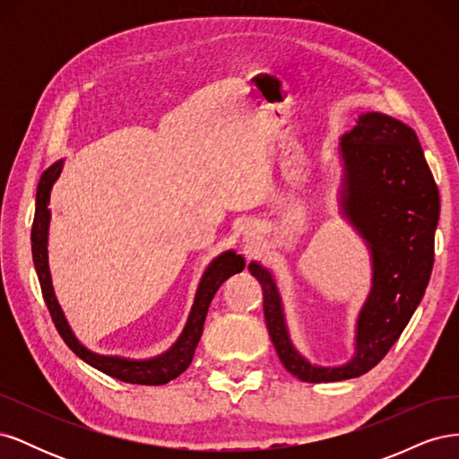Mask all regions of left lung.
<instances>
[{
	"label": "left lung",
	"instance_id": "left-lung-1",
	"mask_svg": "<svg viewBox=\"0 0 459 459\" xmlns=\"http://www.w3.org/2000/svg\"><path fill=\"white\" fill-rule=\"evenodd\" d=\"M344 208L373 255V287L358 317L356 356L341 368H316L289 341L281 299L268 270L248 266L262 285L264 317L289 373L304 383L359 377L398 341L423 299L435 260L438 189L415 132L381 113L359 117L342 135Z\"/></svg>",
	"mask_w": 459,
	"mask_h": 459
}]
</instances>
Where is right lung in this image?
Returning <instances> with one entry per match:
<instances>
[{
  "instance_id": "obj_1",
  "label": "right lung",
  "mask_w": 459,
  "mask_h": 459,
  "mask_svg": "<svg viewBox=\"0 0 459 459\" xmlns=\"http://www.w3.org/2000/svg\"><path fill=\"white\" fill-rule=\"evenodd\" d=\"M61 166H63L61 160L55 162L51 169H48L39 178L38 195H36V214H34L32 233H30L32 258H34V266L38 272L41 295H44L46 307L51 314L55 327H57L59 335L66 342L68 349H71L78 358L84 359L86 364L107 373L108 377H115L118 381L132 383V385H164V383L176 379L178 375H182L191 364L193 354H195L199 339L203 335V325H204L208 307H211L218 287L224 283L230 275L241 272L245 268V260L230 251V253H224L221 256H218L211 264V266H208V270L204 272L203 280H201V285L197 289V297H195V302H193V308H191L187 325L182 333V337L178 339V342L166 354H162L155 359H145V362H132V359L100 356V354L90 352L76 341L71 329H68V325L65 322V316L57 304V299H55V295H53L51 277H49V268H48V248H46L48 226H49L48 204H49L51 186L55 184V179L59 178Z\"/></svg>"
}]
</instances>
